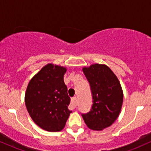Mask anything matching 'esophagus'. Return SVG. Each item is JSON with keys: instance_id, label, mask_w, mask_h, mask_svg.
<instances>
[{"instance_id": "34e87169", "label": "esophagus", "mask_w": 151, "mask_h": 151, "mask_svg": "<svg viewBox=\"0 0 151 151\" xmlns=\"http://www.w3.org/2000/svg\"><path fill=\"white\" fill-rule=\"evenodd\" d=\"M77 106V97L74 96V97H72V99H71V107H72V109H73L75 108Z\"/></svg>"}]
</instances>
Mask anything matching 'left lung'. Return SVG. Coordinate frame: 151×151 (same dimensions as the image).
<instances>
[{
    "label": "left lung",
    "instance_id": "8db88e82",
    "mask_svg": "<svg viewBox=\"0 0 151 151\" xmlns=\"http://www.w3.org/2000/svg\"><path fill=\"white\" fill-rule=\"evenodd\" d=\"M82 70L89 83L93 104L89 112L81 116L88 128L101 131L112 125L120 114L124 98L122 88L106 65L94 64Z\"/></svg>",
    "mask_w": 151,
    "mask_h": 151
}]
</instances>
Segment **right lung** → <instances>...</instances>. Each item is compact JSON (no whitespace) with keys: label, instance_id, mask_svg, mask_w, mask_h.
<instances>
[{"label":"right lung","instance_id":"1","mask_svg":"<svg viewBox=\"0 0 151 151\" xmlns=\"http://www.w3.org/2000/svg\"><path fill=\"white\" fill-rule=\"evenodd\" d=\"M66 71L65 67L48 64L32 78L26 89L27 111L34 122L45 131H61L72 113L64 82Z\"/></svg>","mask_w":151,"mask_h":151}]
</instances>
